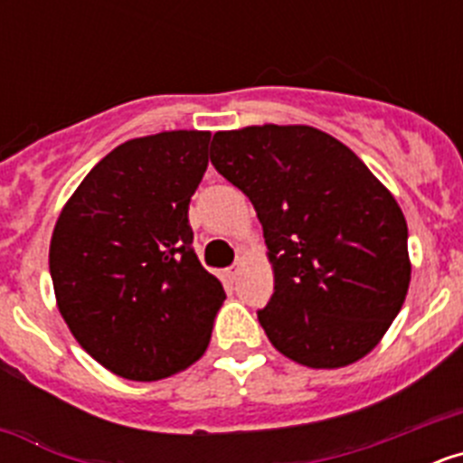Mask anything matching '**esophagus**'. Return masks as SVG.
<instances>
[{
	"label": "esophagus",
	"instance_id": "obj_1",
	"mask_svg": "<svg viewBox=\"0 0 463 463\" xmlns=\"http://www.w3.org/2000/svg\"><path fill=\"white\" fill-rule=\"evenodd\" d=\"M239 264H236V267H229V269H224L222 271V280L227 282V285H234V280L236 278H239Z\"/></svg>",
	"mask_w": 463,
	"mask_h": 463
}]
</instances>
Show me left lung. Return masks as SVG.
I'll use <instances>...</instances> for the list:
<instances>
[{"label": "left lung", "mask_w": 463, "mask_h": 463, "mask_svg": "<svg viewBox=\"0 0 463 463\" xmlns=\"http://www.w3.org/2000/svg\"><path fill=\"white\" fill-rule=\"evenodd\" d=\"M211 162L264 229L273 297L257 317L273 347L308 369L369 354L411 285L408 224L392 192L347 146L308 125L218 132Z\"/></svg>", "instance_id": "obj_1"}]
</instances>
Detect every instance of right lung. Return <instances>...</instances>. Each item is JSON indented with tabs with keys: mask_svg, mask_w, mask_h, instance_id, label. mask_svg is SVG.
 <instances>
[{
	"mask_svg": "<svg viewBox=\"0 0 463 463\" xmlns=\"http://www.w3.org/2000/svg\"><path fill=\"white\" fill-rule=\"evenodd\" d=\"M211 132L110 150L64 203L51 239L57 308L85 353L127 380H162L206 353L222 282L192 248L187 208Z\"/></svg>",
	"mask_w": 463,
	"mask_h": 463,
	"instance_id": "obj_1",
	"label": "right lung"
}]
</instances>
